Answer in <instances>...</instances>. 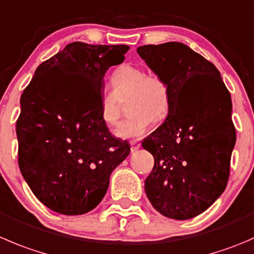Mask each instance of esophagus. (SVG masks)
<instances>
[{"label": "esophagus", "instance_id": "34e87169", "mask_svg": "<svg viewBox=\"0 0 254 254\" xmlns=\"http://www.w3.org/2000/svg\"><path fill=\"white\" fill-rule=\"evenodd\" d=\"M140 149V144L137 141H131V152H135V151H137V150Z\"/></svg>", "mask_w": 254, "mask_h": 254}]
</instances>
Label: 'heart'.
<instances>
[{
  "label": "heart",
  "mask_w": 254,
  "mask_h": 254,
  "mask_svg": "<svg viewBox=\"0 0 254 254\" xmlns=\"http://www.w3.org/2000/svg\"><path fill=\"white\" fill-rule=\"evenodd\" d=\"M113 93H104L100 99V118L108 127L118 122V102L130 98L127 113L131 117L120 123L115 135L124 140L144 136L154 120L166 118L171 94L166 80L160 75L146 74L142 68L123 64L112 74Z\"/></svg>",
  "instance_id": "1"
}]
</instances>
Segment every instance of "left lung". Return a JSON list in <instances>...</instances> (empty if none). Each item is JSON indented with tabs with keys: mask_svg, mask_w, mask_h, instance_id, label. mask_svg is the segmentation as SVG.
<instances>
[{
	"mask_svg": "<svg viewBox=\"0 0 254 254\" xmlns=\"http://www.w3.org/2000/svg\"><path fill=\"white\" fill-rule=\"evenodd\" d=\"M136 52L171 94L165 122L142 141L155 160L145 192L165 217H196L228 181L236 144L231 95L217 68L186 44H149Z\"/></svg>",
	"mask_w": 254,
	"mask_h": 254,
	"instance_id": "8db88e82",
	"label": "left lung"
}]
</instances>
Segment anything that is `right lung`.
<instances>
[{
    "instance_id": "obj_1",
    "label": "right lung",
    "mask_w": 254,
    "mask_h": 254,
    "mask_svg": "<svg viewBox=\"0 0 254 254\" xmlns=\"http://www.w3.org/2000/svg\"><path fill=\"white\" fill-rule=\"evenodd\" d=\"M127 51L125 44L73 42L39 64L22 93L19 169L34 196L54 212L83 215L97 207L113 170L130 154L100 118L105 73Z\"/></svg>"
}]
</instances>
